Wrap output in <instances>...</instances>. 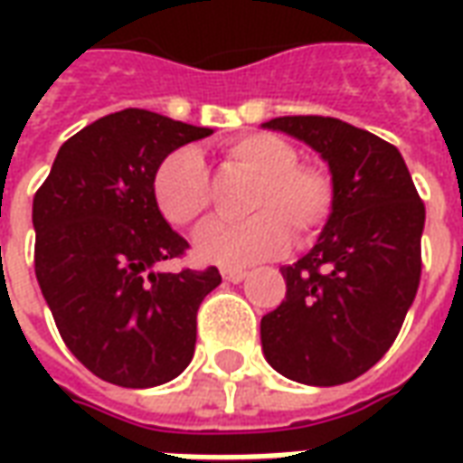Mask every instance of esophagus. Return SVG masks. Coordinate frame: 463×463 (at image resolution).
I'll use <instances>...</instances> for the list:
<instances>
[{"label": "esophagus", "mask_w": 463, "mask_h": 463, "mask_svg": "<svg viewBox=\"0 0 463 463\" xmlns=\"http://www.w3.org/2000/svg\"><path fill=\"white\" fill-rule=\"evenodd\" d=\"M221 275H222V280L242 282L245 278H248V270H241V268H222Z\"/></svg>", "instance_id": "1"}]
</instances>
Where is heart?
I'll use <instances>...</instances> for the list:
<instances>
[{"label": "heart", "instance_id": "b5f03b06", "mask_svg": "<svg viewBox=\"0 0 463 463\" xmlns=\"http://www.w3.org/2000/svg\"><path fill=\"white\" fill-rule=\"evenodd\" d=\"M225 161L242 168L255 181L242 208L252 215L241 221L208 222L195 250L203 260L241 268L265 260L295 241H307L330 218L335 188L317 165L298 163V151L275 133H248L225 146ZM153 201L175 228L203 221L211 205V175L193 148L165 156L153 173Z\"/></svg>", "mask_w": 463, "mask_h": 463}]
</instances>
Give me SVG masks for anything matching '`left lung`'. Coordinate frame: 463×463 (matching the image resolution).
<instances>
[{
    "label": "left lung",
    "instance_id": "1",
    "mask_svg": "<svg viewBox=\"0 0 463 463\" xmlns=\"http://www.w3.org/2000/svg\"><path fill=\"white\" fill-rule=\"evenodd\" d=\"M262 128L307 143L330 165V218L288 292L260 322L265 359L282 377L335 387L374 367L397 340L421 275L424 203L402 153L330 116H280Z\"/></svg>",
    "mask_w": 463,
    "mask_h": 463
}]
</instances>
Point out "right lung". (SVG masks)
<instances>
[{"label": "right lung", "mask_w": 463, "mask_h": 463, "mask_svg": "<svg viewBox=\"0 0 463 463\" xmlns=\"http://www.w3.org/2000/svg\"><path fill=\"white\" fill-rule=\"evenodd\" d=\"M211 133L146 109L116 111L71 136L36 191V280L66 347L104 382L158 387L191 364L195 315L221 272L158 270L188 242L153 201V173Z\"/></svg>", "instance_id": "1"}]
</instances>
